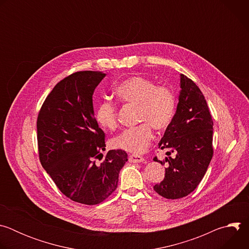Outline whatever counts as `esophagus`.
Here are the masks:
<instances>
[{
	"mask_svg": "<svg viewBox=\"0 0 249 249\" xmlns=\"http://www.w3.org/2000/svg\"><path fill=\"white\" fill-rule=\"evenodd\" d=\"M145 159L143 157H140L137 155H130L129 156V161L133 163H138V162H143Z\"/></svg>",
	"mask_w": 249,
	"mask_h": 249,
	"instance_id": "1",
	"label": "esophagus"
}]
</instances>
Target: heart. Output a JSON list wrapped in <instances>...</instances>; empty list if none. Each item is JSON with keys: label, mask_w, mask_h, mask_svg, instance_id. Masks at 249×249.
Segmentation results:
<instances>
[{"label": "heart", "mask_w": 249, "mask_h": 249, "mask_svg": "<svg viewBox=\"0 0 249 249\" xmlns=\"http://www.w3.org/2000/svg\"><path fill=\"white\" fill-rule=\"evenodd\" d=\"M115 93L123 102L138 105V120L144 122L124 130L113 139V145L135 155L143 154L154 137L152 126L164 130L171 124L176 111L175 93L169 87L157 86L153 80L143 76L124 80L116 87ZM94 116L104 129H117L118 110L113 102L105 100L98 103Z\"/></svg>", "instance_id": "1"}]
</instances>
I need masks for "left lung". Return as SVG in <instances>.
Segmentation results:
<instances>
[{
  "label": "left lung",
  "mask_w": 249,
  "mask_h": 249,
  "mask_svg": "<svg viewBox=\"0 0 249 249\" xmlns=\"http://www.w3.org/2000/svg\"><path fill=\"white\" fill-rule=\"evenodd\" d=\"M180 94L175 116L159 143L168 149L164 178L154 190L166 199H179L199 185L213 158V119L206 99L197 85L180 75ZM176 154L174 158L169 156Z\"/></svg>",
  "instance_id": "1"
}]
</instances>
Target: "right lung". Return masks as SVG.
I'll return each instance as SVG.
<instances>
[{
	"label": "right lung",
	"instance_id": "add662e5",
	"mask_svg": "<svg viewBox=\"0 0 249 249\" xmlns=\"http://www.w3.org/2000/svg\"><path fill=\"white\" fill-rule=\"evenodd\" d=\"M104 77L98 71H81L60 81L36 122L43 168L66 197L86 205H97L115 191L128 160L122 150H111L102 159L105 135L94 117L92 94Z\"/></svg>",
	"mask_w": 249,
	"mask_h": 249
}]
</instances>
